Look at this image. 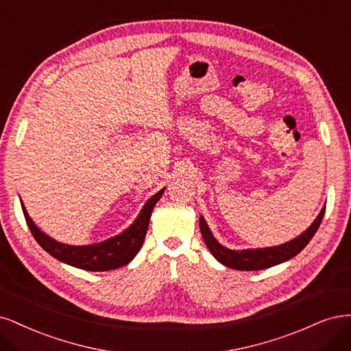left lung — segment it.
Masks as SVG:
<instances>
[{
	"label": "left lung",
	"mask_w": 351,
	"mask_h": 351,
	"mask_svg": "<svg viewBox=\"0 0 351 351\" xmlns=\"http://www.w3.org/2000/svg\"><path fill=\"white\" fill-rule=\"evenodd\" d=\"M325 207L321 210L319 216L315 219L311 228L303 232L296 239H293L285 245L273 246V247H264V250H245V251H230L228 247L221 246L214 236L211 234L208 226L204 219H199V229L202 239H204L210 252L214 255L219 263L223 265L241 269V271H256L274 267L277 264H281L287 261V259L296 256L304 246L309 243V241L313 237V234L318 230L319 224L324 219Z\"/></svg>",
	"instance_id": "obj_1"
}]
</instances>
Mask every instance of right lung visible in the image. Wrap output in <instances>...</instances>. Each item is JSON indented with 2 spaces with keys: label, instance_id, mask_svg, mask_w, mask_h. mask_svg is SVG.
Instances as JSON below:
<instances>
[{
  "label": "right lung",
  "instance_id": "add662e5",
  "mask_svg": "<svg viewBox=\"0 0 351 351\" xmlns=\"http://www.w3.org/2000/svg\"><path fill=\"white\" fill-rule=\"evenodd\" d=\"M163 191L165 189H160L157 194H154L145 202V206L141 210L137 220H135L125 232L105 242L88 246H70L53 241L52 237L40 232L38 229V226L32 221L23 202H21V208H23L25 219L33 237H35L36 242L53 258L60 259V261L69 265L87 271H109L114 268H119L122 265H127L130 261H132V258L138 254L144 242L147 228H149L152 211L156 206V202L160 199Z\"/></svg>",
  "mask_w": 351,
  "mask_h": 351
}]
</instances>
